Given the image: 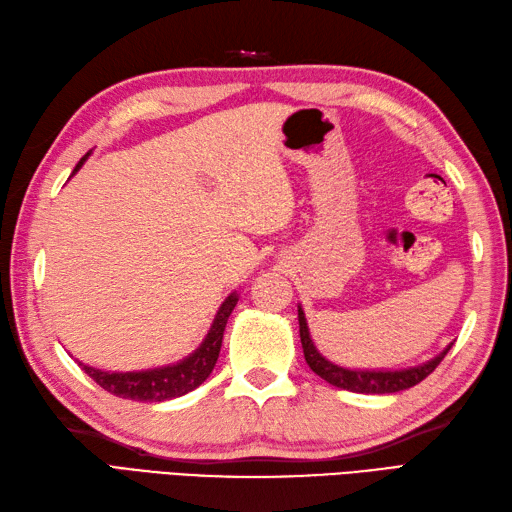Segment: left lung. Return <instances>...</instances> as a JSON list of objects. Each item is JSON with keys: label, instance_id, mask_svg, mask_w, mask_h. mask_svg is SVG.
Masks as SVG:
<instances>
[{"label": "left lung", "instance_id": "obj_1", "mask_svg": "<svg viewBox=\"0 0 512 512\" xmlns=\"http://www.w3.org/2000/svg\"><path fill=\"white\" fill-rule=\"evenodd\" d=\"M299 331H301L305 362L310 364V368L318 377H323L325 382H329L336 388L364 392V395H388V392H399V390L417 386L434 371L438 364L443 362L447 351L451 349L449 344L443 353H438L430 362H425L421 366H412V368H401V371H353V368H342L334 362H329L323 353H318V349L312 342L310 329H307V320L301 305H299Z\"/></svg>", "mask_w": 512, "mask_h": 512}]
</instances>
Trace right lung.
<instances>
[{
    "label": "right lung",
    "instance_id": "1",
    "mask_svg": "<svg viewBox=\"0 0 512 512\" xmlns=\"http://www.w3.org/2000/svg\"><path fill=\"white\" fill-rule=\"evenodd\" d=\"M89 154L91 152H87L85 157L78 161L71 176L82 168V163L87 161ZM235 305H237V292L229 294L227 299H224L216 318H213L205 340L200 342V347L176 364L148 368V371H133V373H109L82 362L78 364L95 384L102 386L106 392H111L115 397L133 399V401H165V399L183 397L187 392L198 388L211 375L220 355L224 327H227V320Z\"/></svg>",
    "mask_w": 512,
    "mask_h": 512
}]
</instances>
